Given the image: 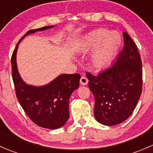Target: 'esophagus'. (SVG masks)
<instances>
[{
  "instance_id": "1",
  "label": "esophagus",
  "mask_w": 153,
  "mask_h": 153,
  "mask_svg": "<svg viewBox=\"0 0 153 153\" xmlns=\"http://www.w3.org/2000/svg\"><path fill=\"white\" fill-rule=\"evenodd\" d=\"M88 79L87 78H86L85 76H81V79H80V83H81V84H82V85H86V84H87L88 83Z\"/></svg>"
}]
</instances>
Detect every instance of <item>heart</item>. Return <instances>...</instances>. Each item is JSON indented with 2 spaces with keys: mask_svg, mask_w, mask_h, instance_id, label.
Listing matches in <instances>:
<instances>
[{
  "mask_svg": "<svg viewBox=\"0 0 153 153\" xmlns=\"http://www.w3.org/2000/svg\"><path fill=\"white\" fill-rule=\"evenodd\" d=\"M121 38L117 32L105 28L96 29L84 35L78 44L79 52L93 49L91 64L95 68L104 67L111 62L118 52Z\"/></svg>",
  "mask_w": 153,
  "mask_h": 153,
  "instance_id": "obj_1",
  "label": "heart"
}]
</instances>
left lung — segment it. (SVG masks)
<instances>
[{"label":"left lung","mask_w":153,"mask_h":153,"mask_svg":"<svg viewBox=\"0 0 153 153\" xmlns=\"http://www.w3.org/2000/svg\"><path fill=\"white\" fill-rule=\"evenodd\" d=\"M124 47L111 67L94 75H86L95 97L97 121L113 126L127 119L142 92V63L135 43L123 32Z\"/></svg>","instance_id":"left-lung-1"}]
</instances>
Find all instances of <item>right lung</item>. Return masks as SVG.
Instances as JSON below:
<instances>
[{
  "instance_id": "add662e5",
  "label": "right lung",
  "mask_w": 153,
  "mask_h": 153,
  "mask_svg": "<svg viewBox=\"0 0 153 153\" xmlns=\"http://www.w3.org/2000/svg\"><path fill=\"white\" fill-rule=\"evenodd\" d=\"M53 26L29 30L17 44L11 58L12 75L17 98L28 117L38 126L55 129L65 124L69 118L71 94L79 86L80 74H63L44 86L25 84L17 69L16 52L21 40L30 33L45 30Z\"/></svg>"
}]
</instances>
